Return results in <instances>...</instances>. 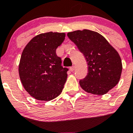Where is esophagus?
I'll return each instance as SVG.
<instances>
[{"mask_svg":"<svg viewBox=\"0 0 133 133\" xmlns=\"http://www.w3.org/2000/svg\"><path fill=\"white\" fill-rule=\"evenodd\" d=\"M75 66H70V71H72V72H73L74 70H75Z\"/></svg>","mask_w":133,"mask_h":133,"instance_id":"esophagus-1","label":"esophagus"}]
</instances>
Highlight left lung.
I'll list each match as a JSON object with an SVG mask.
<instances>
[{
  "label": "left lung",
  "mask_w": 133,
  "mask_h": 133,
  "mask_svg": "<svg viewBox=\"0 0 133 133\" xmlns=\"http://www.w3.org/2000/svg\"><path fill=\"white\" fill-rule=\"evenodd\" d=\"M67 36L87 63V75L79 81L83 90L103 95L118 84L122 72L121 59L104 36L87 29L68 32Z\"/></svg>",
  "instance_id": "1"
}]
</instances>
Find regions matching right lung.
<instances>
[{"instance_id":"1","label":"right lung","mask_w":133,"mask_h":133,"mask_svg":"<svg viewBox=\"0 0 133 133\" xmlns=\"http://www.w3.org/2000/svg\"><path fill=\"white\" fill-rule=\"evenodd\" d=\"M64 38L63 32L40 34L23 50L18 67L20 78L25 90L36 99L50 101L63 90L69 69L62 66L56 50Z\"/></svg>"}]
</instances>
